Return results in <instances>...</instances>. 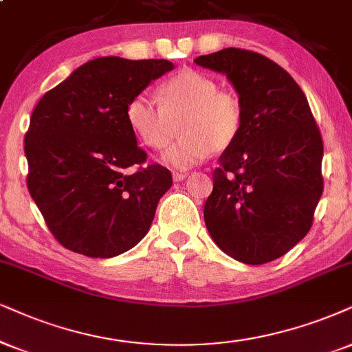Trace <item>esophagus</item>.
I'll use <instances>...</instances> for the list:
<instances>
[{
    "instance_id": "34e87169",
    "label": "esophagus",
    "mask_w": 352,
    "mask_h": 352,
    "mask_svg": "<svg viewBox=\"0 0 352 352\" xmlns=\"http://www.w3.org/2000/svg\"><path fill=\"white\" fill-rule=\"evenodd\" d=\"M172 177H173V180H175V182H182V180H185L186 177H188V173H186V172H173Z\"/></svg>"
}]
</instances>
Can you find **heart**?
Listing matches in <instances>:
<instances>
[{
  "label": "heart",
  "instance_id": "1",
  "mask_svg": "<svg viewBox=\"0 0 352 352\" xmlns=\"http://www.w3.org/2000/svg\"><path fill=\"white\" fill-rule=\"evenodd\" d=\"M159 104L138 94L126 105V122L138 140L151 149L170 144L180 124L184 136L164 154L173 168H190L201 162L209 151H224L237 140L243 123L239 97L217 91L211 78L184 69L157 89Z\"/></svg>",
  "mask_w": 352,
  "mask_h": 352
}]
</instances>
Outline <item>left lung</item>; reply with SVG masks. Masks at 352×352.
Masks as SVG:
<instances>
[{"mask_svg":"<svg viewBox=\"0 0 352 352\" xmlns=\"http://www.w3.org/2000/svg\"><path fill=\"white\" fill-rule=\"evenodd\" d=\"M195 63L224 73L243 109L242 130L212 172L204 222L234 260L268 263L312 228L323 193L322 135L299 84L270 58L224 48Z\"/></svg>","mask_w":352,"mask_h":352,"instance_id":"1","label":"left lung"}]
</instances>
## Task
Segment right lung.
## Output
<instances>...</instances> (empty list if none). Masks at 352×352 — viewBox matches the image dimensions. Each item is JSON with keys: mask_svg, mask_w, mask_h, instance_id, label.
I'll list each match as a JSON object with an SVG mask.
<instances>
[{"mask_svg": "<svg viewBox=\"0 0 352 352\" xmlns=\"http://www.w3.org/2000/svg\"><path fill=\"white\" fill-rule=\"evenodd\" d=\"M167 60L102 56L45 92L24 138L28 188L58 242L91 258H112L148 234L172 173L146 164L126 105Z\"/></svg>", "mask_w": 352, "mask_h": 352, "instance_id": "1", "label": "right lung"}]
</instances>
